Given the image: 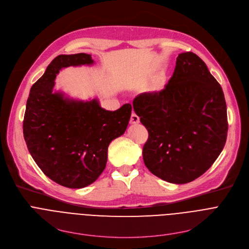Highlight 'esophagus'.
<instances>
[{"mask_svg": "<svg viewBox=\"0 0 249 249\" xmlns=\"http://www.w3.org/2000/svg\"><path fill=\"white\" fill-rule=\"evenodd\" d=\"M139 122H140V117L135 112H132L131 118H130V123L131 124H138Z\"/></svg>", "mask_w": 249, "mask_h": 249, "instance_id": "esophagus-1", "label": "esophagus"}]
</instances>
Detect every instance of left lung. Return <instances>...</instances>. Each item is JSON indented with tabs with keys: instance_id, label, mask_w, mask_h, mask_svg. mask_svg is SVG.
Here are the masks:
<instances>
[{
	"instance_id": "obj_1",
	"label": "left lung",
	"mask_w": 249,
	"mask_h": 249,
	"mask_svg": "<svg viewBox=\"0 0 249 249\" xmlns=\"http://www.w3.org/2000/svg\"><path fill=\"white\" fill-rule=\"evenodd\" d=\"M133 107L149 132L144 162L164 181L195 180L225 147L229 126L222 87L192 52L176 58L163 89L139 94Z\"/></svg>"
}]
</instances>
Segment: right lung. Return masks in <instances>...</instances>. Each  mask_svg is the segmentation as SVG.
<instances>
[{
    "mask_svg": "<svg viewBox=\"0 0 249 249\" xmlns=\"http://www.w3.org/2000/svg\"><path fill=\"white\" fill-rule=\"evenodd\" d=\"M92 64L86 53L57 56L31 87L26 102L22 128L27 149L46 176L68 188H84L98 178L108 146L124 134L132 111L130 103L109 111L96 98L76 100L53 91L61 69Z\"/></svg>",
    "mask_w": 249,
    "mask_h": 249,
    "instance_id": "add662e5",
    "label": "right lung"
}]
</instances>
